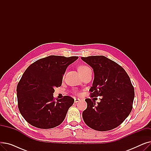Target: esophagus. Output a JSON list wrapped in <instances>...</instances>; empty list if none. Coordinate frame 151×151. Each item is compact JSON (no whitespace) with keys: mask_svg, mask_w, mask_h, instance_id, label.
Returning a JSON list of instances; mask_svg holds the SVG:
<instances>
[{"mask_svg":"<svg viewBox=\"0 0 151 151\" xmlns=\"http://www.w3.org/2000/svg\"><path fill=\"white\" fill-rule=\"evenodd\" d=\"M80 101V99L75 98V99H74V101H75V104H77V103H78V102H79Z\"/></svg>","mask_w":151,"mask_h":151,"instance_id":"obj_1","label":"esophagus"}]
</instances>
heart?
Segmentation results:
<instances>
[{
    "instance_id": "obj_1",
    "label": "heart",
    "mask_w": 151,
    "mask_h": 151,
    "mask_svg": "<svg viewBox=\"0 0 151 151\" xmlns=\"http://www.w3.org/2000/svg\"><path fill=\"white\" fill-rule=\"evenodd\" d=\"M89 68L88 66H86V65H80V67H78V71H80V73H81L83 72V71L86 70V68Z\"/></svg>"
}]
</instances>
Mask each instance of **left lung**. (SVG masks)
Returning a JSON list of instances; mask_svg holds the SVG:
<instances>
[{"label":"left lung","mask_w":151,"mask_h":151,"mask_svg":"<svg viewBox=\"0 0 151 151\" xmlns=\"http://www.w3.org/2000/svg\"><path fill=\"white\" fill-rule=\"evenodd\" d=\"M92 68L94 80L91 97L101 96L100 102L86 99L88 107L82 116L86 124L97 131H108L121 125L132 109L134 88L125 70L104 55L81 58Z\"/></svg>","instance_id":"obj_1"}]
</instances>
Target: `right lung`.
<instances>
[{"label": "right lung", "mask_w": 151, "mask_h": 151, "mask_svg": "<svg viewBox=\"0 0 151 151\" xmlns=\"http://www.w3.org/2000/svg\"><path fill=\"white\" fill-rule=\"evenodd\" d=\"M78 56L50 55L34 62L26 70L17 86L19 112L30 125L54 128L64 120L74 99L64 96L55 100L54 88L62 84L63 75Z\"/></svg>", "instance_id": "1"}]
</instances>
